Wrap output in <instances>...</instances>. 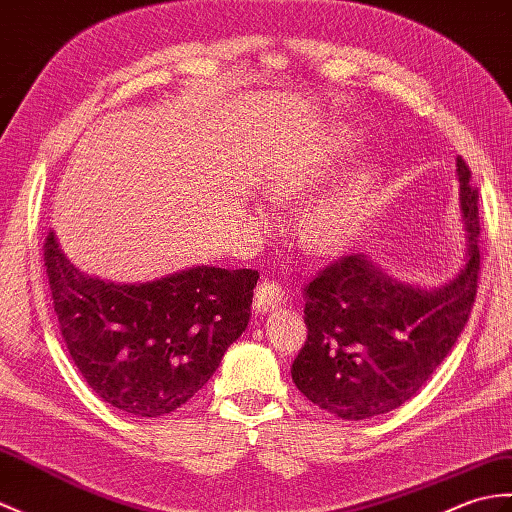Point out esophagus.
I'll return each mask as SVG.
<instances>
[{
    "mask_svg": "<svg viewBox=\"0 0 512 512\" xmlns=\"http://www.w3.org/2000/svg\"><path fill=\"white\" fill-rule=\"evenodd\" d=\"M285 299H288V296H285L283 288L277 281H261L253 296V307L257 312H268V310H275L277 305L285 303Z\"/></svg>",
    "mask_w": 512,
    "mask_h": 512,
    "instance_id": "1",
    "label": "esophagus"
}]
</instances>
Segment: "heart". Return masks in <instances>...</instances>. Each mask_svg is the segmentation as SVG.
Instances as JSON below:
<instances>
[{
  "label": "heart",
  "mask_w": 512,
  "mask_h": 512,
  "mask_svg": "<svg viewBox=\"0 0 512 512\" xmlns=\"http://www.w3.org/2000/svg\"><path fill=\"white\" fill-rule=\"evenodd\" d=\"M342 141H347V137H338V146L331 148L323 157L279 168L275 174L268 176V181L264 183L266 196L272 200H288L292 196L303 194L305 189H310L312 183L316 181V176L320 174V168L327 165L329 159H334L331 152H340ZM371 198V176L358 174L351 178V181L340 187L338 192L314 205L310 213L301 220V242L320 255L342 251V248L349 246L353 237L358 235L368 213V207H371Z\"/></svg>",
  "instance_id": "1"
}]
</instances>
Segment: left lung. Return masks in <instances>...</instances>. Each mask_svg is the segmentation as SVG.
<instances>
[{"label": "left lung", "instance_id": "8db88e82", "mask_svg": "<svg viewBox=\"0 0 512 512\" xmlns=\"http://www.w3.org/2000/svg\"><path fill=\"white\" fill-rule=\"evenodd\" d=\"M465 264L441 288L401 283L353 253L305 285L307 340L292 379L318 408L347 421L379 417L417 395L465 329L478 290V189L456 159Z\"/></svg>", "mask_w": 512, "mask_h": 512}]
</instances>
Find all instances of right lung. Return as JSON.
Returning <instances> with one entry per match:
<instances>
[{"mask_svg": "<svg viewBox=\"0 0 512 512\" xmlns=\"http://www.w3.org/2000/svg\"><path fill=\"white\" fill-rule=\"evenodd\" d=\"M54 312L71 360L106 403L157 419L216 373L251 318L259 272L196 266L146 283L78 270L54 231L43 244Z\"/></svg>", "mask_w": 512, "mask_h": 512, "instance_id": "add662e5", "label": "right lung"}]
</instances>
